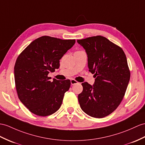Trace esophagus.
I'll return each instance as SVG.
<instances>
[{"instance_id":"1","label":"esophagus","mask_w":145,"mask_h":145,"mask_svg":"<svg viewBox=\"0 0 145 145\" xmlns=\"http://www.w3.org/2000/svg\"><path fill=\"white\" fill-rule=\"evenodd\" d=\"M79 82H77V80H76L75 79H71V85H74V84H78Z\"/></svg>"}]
</instances>
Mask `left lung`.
<instances>
[{
    "label": "left lung",
    "mask_w": 145,
    "mask_h": 145,
    "mask_svg": "<svg viewBox=\"0 0 145 145\" xmlns=\"http://www.w3.org/2000/svg\"><path fill=\"white\" fill-rule=\"evenodd\" d=\"M77 42L86 50L89 71L96 77L93 86L82 84L80 106L91 117L105 118L118 107L128 86L130 71L125 54L121 47L101 36Z\"/></svg>",
    "instance_id": "obj_1"
}]
</instances>
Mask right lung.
Instances as JSON below:
<instances>
[{"label":"right lung","instance_id":"obj_1","mask_svg":"<svg viewBox=\"0 0 145 145\" xmlns=\"http://www.w3.org/2000/svg\"><path fill=\"white\" fill-rule=\"evenodd\" d=\"M75 42V39L42 36L32 42L18 56L14 67L17 94L33 114L50 116L60 108L71 81L54 79L51 82L48 74L59 68V59Z\"/></svg>","mask_w":145,"mask_h":145}]
</instances>
